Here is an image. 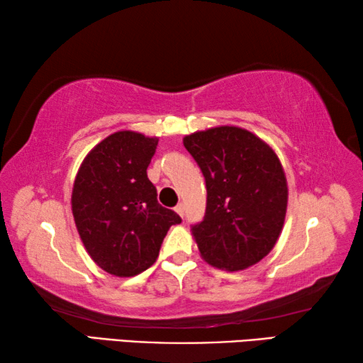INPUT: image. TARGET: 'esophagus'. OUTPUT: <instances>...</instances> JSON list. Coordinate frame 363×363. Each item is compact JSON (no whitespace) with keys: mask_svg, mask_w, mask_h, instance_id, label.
Returning a JSON list of instances; mask_svg holds the SVG:
<instances>
[{"mask_svg":"<svg viewBox=\"0 0 363 363\" xmlns=\"http://www.w3.org/2000/svg\"><path fill=\"white\" fill-rule=\"evenodd\" d=\"M176 213L179 214L181 218H184V213H186V206H184V203H179L176 206Z\"/></svg>","mask_w":363,"mask_h":363,"instance_id":"esophagus-1","label":"esophagus"}]
</instances>
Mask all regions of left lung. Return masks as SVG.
Here are the masks:
<instances>
[{
	"instance_id": "left-lung-1",
	"label": "left lung",
	"mask_w": 363,
	"mask_h": 363,
	"mask_svg": "<svg viewBox=\"0 0 363 363\" xmlns=\"http://www.w3.org/2000/svg\"><path fill=\"white\" fill-rule=\"evenodd\" d=\"M206 184V211L192 233L211 266L240 270L274 248L286 213L280 160L253 133L219 126L184 138Z\"/></svg>"
}]
</instances>
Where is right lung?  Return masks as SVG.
<instances>
[{
  "label": "right lung",
  "instance_id": "add662e5",
  "mask_svg": "<svg viewBox=\"0 0 363 363\" xmlns=\"http://www.w3.org/2000/svg\"><path fill=\"white\" fill-rule=\"evenodd\" d=\"M157 138L133 131L110 134L88 153L72 194V211L84 248L97 266L133 277L157 261L179 214L158 203L147 177Z\"/></svg>",
  "mask_w": 363,
  "mask_h": 363
}]
</instances>
